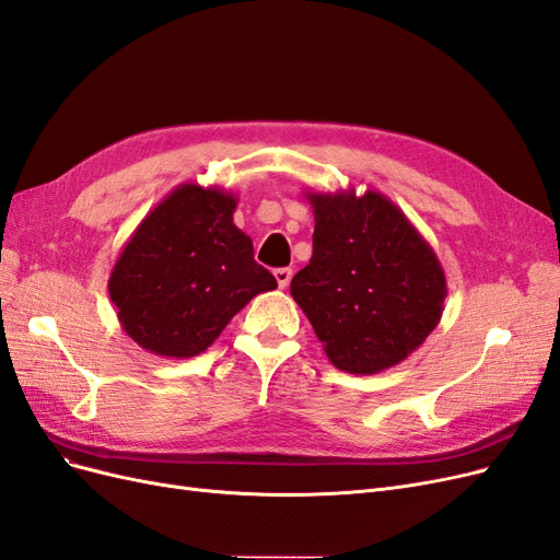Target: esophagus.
Wrapping results in <instances>:
<instances>
[{
    "label": "esophagus",
    "mask_w": 560,
    "mask_h": 560,
    "mask_svg": "<svg viewBox=\"0 0 560 560\" xmlns=\"http://www.w3.org/2000/svg\"><path fill=\"white\" fill-rule=\"evenodd\" d=\"M276 280H278V287L284 289L289 284V280H292V268H278V271L273 273Z\"/></svg>",
    "instance_id": "esophagus-1"
}]
</instances>
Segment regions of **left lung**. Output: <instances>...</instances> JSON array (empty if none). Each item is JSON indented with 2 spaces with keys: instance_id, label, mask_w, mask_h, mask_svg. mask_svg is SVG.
<instances>
[{
  "instance_id": "1",
  "label": "left lung",
  "mask_w": 560,
  "mask_h": 560,
  "mask_svg": "<svg viewBox=\"0 0 560 560\" xmlns=\"http://www.w3.org/2000/svg\"><path fill=\"white\" fill-rule=\"evenodd\" d=\"M315 234L294 301L336 369L375 375L408 359L440 324L447 278L433 247L375 189L305 191Z\"/></svg>"
}]
</instances>
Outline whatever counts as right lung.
Returning <instances> with one entry per match:
<instances>
[{"label": "right lung", "mask_w": 560, "mask_h": 560, "mask_svg": "<svg viewBox=\"0 0 560 560\" xmlns=\"http://www.w3.org/2000/svg\"><path fill=\"white\" fill-rule=\"evenodd\" d=\"M238 197L183 183L133 229L108 278L122 331L166 359L206 352L238 311L278 287L234 224Z\"/></svg>", "instance_id": "right-lung-1"}]
</instances>
